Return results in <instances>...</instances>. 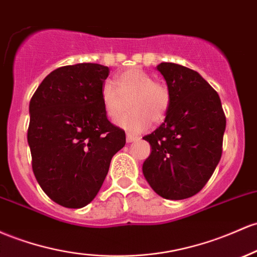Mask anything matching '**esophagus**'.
I'll return each instance as SVG.
<instances>
[{"label": "esophagus", "instance_id": "34e87169", "mask_svg": "<svg viewBox=\"0 0 257 257\" xmlns=\"http://www.w3.org/2000/svg\"><path fill=\"white\" fill-rule=\"evenodd\" d=\"M138 140H139V138L138 137H134V135H132V134H126V143L138 142Z\"/></svg>", "mask_w": 257, "mask_h": 257}]
</instances>
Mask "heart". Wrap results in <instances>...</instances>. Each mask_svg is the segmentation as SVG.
<instances>
[{"label":"heart","instance_id":"heart-1","mask_svg":"<svg viewBox=\"0 0 257 257\" xmlns=\"http://www.w3.org/2000/svg\"><path fill=\"white\" fill-rule=\"evenodd\" d=\"M128 97H131L128 107L132 112L118 118L115 124L132 134L145 131L150 119L154 122L162 119L170 106L167 86L154 81L150 74L138 68L120 73L113 83L106 81L101 89V101L111 119L122 112V98L126 100Z\"/></svg>","mask_w":257,"mask_h":257}]
</instances>
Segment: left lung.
Wrapping results in <instances>:
<instances>
[{
    "instance_id": "obj_1",
    "label": "left lung",
    "mask_w": 257,
    "mask_h": 257,
    "mask_svg": "<svg viewBox=\"0 0 257 257\" xmlns=\"http://www.w3.org/2000/svg\"><path fill=\"white\" fill-rule=\"evenodd\" d=\"M156 68L170 106L165 122L143 138L151 146L143 173L160 196L188 199L205 187L221 160L225 115L216 90L195 70L168 62Z\"/></svg>"
}]
</instances>
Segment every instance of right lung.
<instances>
[{
  "mask_svg": "<svg viewBox=\"0 0 257 257\" xmlns=\"http://www.w3.org/2000/svg\"><path fill=\"white\" fill-rule=\"evenodd\" d=\"M108 67L78 63L51 72L29 103L33 172L47 196L68 208L86 206L102 187L125 133L107 119L101 89Z\"/></svg>",
  "mask_w": 257,
  "mask_h": 257,
  "instance_id": "add662e5",
  "label": "right lung"
}]
</instances>
